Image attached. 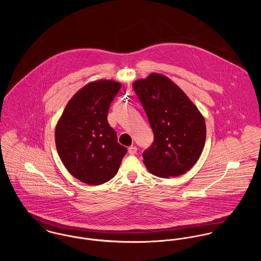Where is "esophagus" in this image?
Masks as SVG:
<instances>
[{"label": "esophagus", "instance_id": "esophagus-1", "mask_svg": "<svg viewBox=\"0 0 261 261\" xmlns=\"http://www.w3.org/2000/svg\"><path fill=\"white\" fill-rule=\"evenodd\" d=\"M137 151H138V149L135 146H132V147L128 148V153L129 154H135V153H137Z\"/></svg>", "mask_w": 261, "mask_h": 261}]
</instances>
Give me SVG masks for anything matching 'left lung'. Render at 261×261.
Here are the masks:
<instances>
[{
    "label": "left lung",
    "mask_w": 261,
    "mask_h": 261,
    "mask_svg": "<svg viewBox=\"0 0 261 261\" xmlns=\"http://www.w3.org/2000/svg\"><path fill=\"white\" fill-rule=\"evenodd\" d=\"M133 88L153 133V143L143 152L147 169L161 178L183 175L196 164L205 145L202 114L164 75L152 73L137 80Z\"/></svg>",
    "instance_id": "left-lung-1"
}]
</instances>
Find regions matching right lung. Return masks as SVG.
Listing matches in <instances>:
<instances>
[{"label":"right lung","mask_w":261,"mask_h":261,"mask_svg":"<svg viewBox=\"0 0 261 261\" xmlns=\"http://www.w3.org/2000/svg\"><path fill=\"white\" fill-rule=\"evenodd\" d=\"M121 84L112 80L91 82L67 103L55 130L58 154L69 173L89 185L112 179L127 149L117 143L108 121L112 100Z\"/></svg>","instance_id":"add662e5"}]
</instances>
